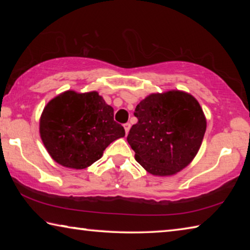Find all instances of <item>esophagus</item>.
I'll use <instances>...</instances> for the list:
<instances>
[{
	"instance_id": "esophagus-1",
	"label": "esophagus",
	"mask_w": 250,
	"mask_h": 250,
	"mask_svg": "<svg viewBox=\"0 0 250 250\" xmlns=\"http://www.w3.org/2000/svg\"><path fill=\"white\" fill-rule=\"evenodd\" d=\"M124 128H125V133L128 134V132H129V130H130V128H131V125L130 124H125L124 125Z\"/></svg>"
}]
</instances>
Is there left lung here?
Returning a JSON list of instances; mask_svg holds the SVG:
<instances>
[{
  "label": "left lung",
  "mask_w": 250,
  "mask_h": 250,
  "mask_svg": "<svg viewBox=\"0 0 250 250\" xmlns=\"http://www.w3.org/2000/svg\"><path fill=\"white\" fill-rule=\"evenodd\" d=\"M138 122L126 137L135 160L153 175L183 170L195 158L206 131L198 101L180 90L151 94L134 110Z\"/></svg>",
  "instance_id": "8db88e82"
}]
</instances>
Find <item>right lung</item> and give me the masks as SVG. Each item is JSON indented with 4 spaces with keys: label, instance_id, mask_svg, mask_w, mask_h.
<instances>
[{
    "label": "right lung",
    "instance_id": "add662e5",
    "mask_svg": "<svg viewBox=\"0 0 250 250\" xmlns=\"http://www.w3.org/2000/svg\"><path fill=\"white\" fill-rule=\"evenodd\" d=\"M46 150L62 167L82 170L104 154L110 143L125 137L113 120V108L97 91L67 90L46 104L40 120Z\"/></svg>",
    "mask_w": 250,
    "mask_h": 250
}]
</instances>
